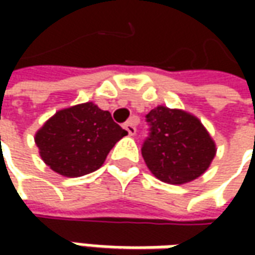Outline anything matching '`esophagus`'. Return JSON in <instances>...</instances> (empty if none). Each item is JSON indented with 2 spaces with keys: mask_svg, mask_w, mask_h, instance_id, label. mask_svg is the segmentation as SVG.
Returning a JSON list of instances; mask_svg holds the SVG:
<instances>
[{
  "mask_svg": "<svg viewBox=\"0 0 255 255\" xmlns=\"http://www.w3.org/2000/svg\"><path fill=\"white\" fill-rule=\"evenodd\" d=\"M136 125H137V119H136V118H130L128 122L125 123V126H123V128L128 130V133H129L130 136H133V134L136 133Z\"/></svg>",
  "mask_w": 255,
  "mask_h": 255,
  "instance_id": "esophagus-1",
  "label": "esophagus"
}]
</instances>
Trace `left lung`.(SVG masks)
Listing matches in <instances>:
<instances>
[{"instance_id": "left-lung-1", "label": "left lung", "mask_w": 255, "mask_h": 255, "mask_svg": "<svg viewBox=\"0 0 255 255\" xmlns=\"http://www.w3.org/2000/svg\"><path fill=\"white\" fill-rule=\"evenodd\" d=\"M146 118L152 128L143 143L142 156L156 179L186 184L210 167L217 147L197 116L159 105Z\"/></svg>"}]
</instances>
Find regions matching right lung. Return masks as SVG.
Wrapping results in <instances>:
<instances>
[{
  "label": "right lung",
  "instance_id": "add662e5",
  "mask_svg": "<svg viewBox=\"0 0 255 255\" xmlns=\"http://www.w3.org/2000/svg\"><path fill=\"white\" fill-rule=\"evenodd\" d=\"M126 134L108 111L86 102L58 111L36 130L34 139L51 170L64 177H81L98 170Z\"/></svg>",
  "mask_w": 255,
  "mask_h": 255
}]
</instances>
